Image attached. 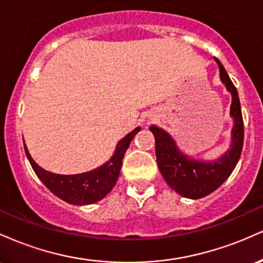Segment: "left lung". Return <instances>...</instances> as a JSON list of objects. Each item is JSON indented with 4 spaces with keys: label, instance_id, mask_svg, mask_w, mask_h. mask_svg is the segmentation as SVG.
<instances>
[{
    "label": "left lung",
    "instance_id": "8db88e82",
    "mask_svg": "<svg viewBox=\"0 0 263 263\" xmlns=\"http://www.w3.org/2000/svg\"><path fill=\"white\" fill-rule=\"evenodd\" d=\"M215 60L218 62L221 81L232 95L230 114L234 117L235 125L230 151L215 162L193 161L177 149L176 143L167 132L156 126L149 127L155 136L157 164L163 178L178 194L190 199L204 198L218 189L230 177L242 152L243 120L237 90L220 60L218 58Z\"/></svg>",
    "mask_w": 263,
    "mask_h": 263
}]
</instances>
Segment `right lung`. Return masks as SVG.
I'll use <instances>...</instances> for the list:
<instances>
[{
    "instance_id": "obj_1",
    "label": "right lung",
    "mask_w": 263,
    "mask_h": 263,
    "mask_svg": "<svg viewBox=\"0 0 263 263\" xmlns=\"http://www.w3.org/2000/svg\"><path fill=\"white\" fill-rule=\"evenodd\" d=\"M138 131H141L140 127L135 128L131 134H128L119 142L116 147V152L106 164L101 165L100 168L95 171L75 174V176H60V174H54L44 171L43 168L39 167L33 161L32 157L29 156L26 144L25 151L33 171L35 172V174L42 180V183L53 194H55L57 197L69 204H92L101 200L112 190L114 185L119 179L122 158L125 156L126 149L128 148L129 143L134 140L135 135Z\"/></svg>"
}]
</instances>
